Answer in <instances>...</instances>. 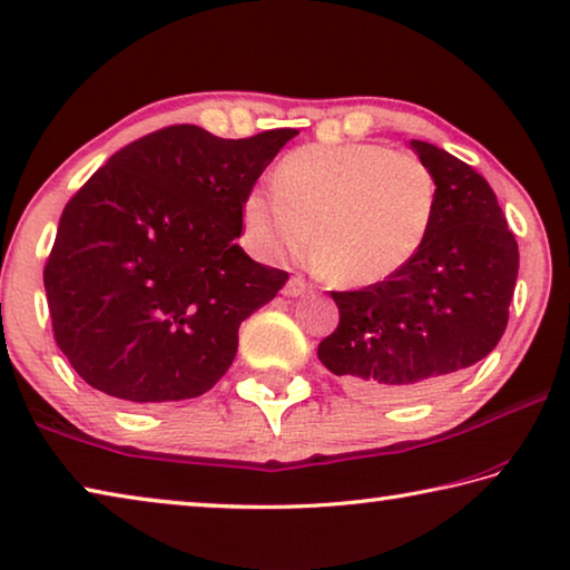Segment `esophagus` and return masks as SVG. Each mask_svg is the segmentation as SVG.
<instances>
[{"mask_svg":"<svg viewBox=\"0 0 570 570\" xmlns=\"http://www.w3.org/2000/svg\"><path fill=\"white\" fill-rule=\"evenodd\" d=\"M308 291H311V285L305 283V277H301V275H293L291 279H287V285H285V295H287V297L305 295Z\"/></svg>","mask_w":570,"mask_h":570,"instance_id":"34e87169","label":"esophagus"}]
</instances>
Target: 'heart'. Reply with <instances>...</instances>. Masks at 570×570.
I'll use <instances>...</instances> for the list:
<instances>
[{"label":"heart","instance_id":"heart-1","mask_svg":"<svg viewBox=\"0 0 570 570\" xmlns=\"http://www.w3.org/2000/svg\"><path fill=\"white\" fill-rule=\"evenodd\" d=\"M438 186L428 165L380 142L305 145L249 190L242 224L265 257H297L311 234L334 283L370 287L400 275L431 234Z\"/></svg>","mask_w":570,"mask_h":570}]
</instances>
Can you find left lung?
Instances as JSON below:
<instances>
[{
  "instance_id": "obj_1",
  "label": "left lung",
  "mask_w": 570,
  "mask_h": 570,
  "mask_svg": "<svg viewBox=\"0 0 570 570\" xmlns=\"http://www.w3.org/2000/svg\"><path fill=\"white\" fill-rule=\"evenodd\" d=\"M431 168L438 204L420 255L400 275L331 293L338 326L318 358L358 397H417L499 344L520 252L489 183L431 142H410Z\"/></svg>"
}]
</instances>
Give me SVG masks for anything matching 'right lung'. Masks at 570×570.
Segmentation results:
<instances>
[{
	"label": "right lung",
	"instance_id": "1",
	"mask_svg": "<svg viewBox=\"0 0 570 570\" xmlns=\"http://www.w3.org/2000/svg\"><path fill=\"white\" fill-rule=\"evenodd\" d=\"M295 135L165 127L114 153L68 200L42 279L56 344L86 384L142 405L222 380L242 321L287 283L236 239L244 198Z\"/></svg>",
	"mask_w": 570,
	"mask_h": 570
}]
</instances>
